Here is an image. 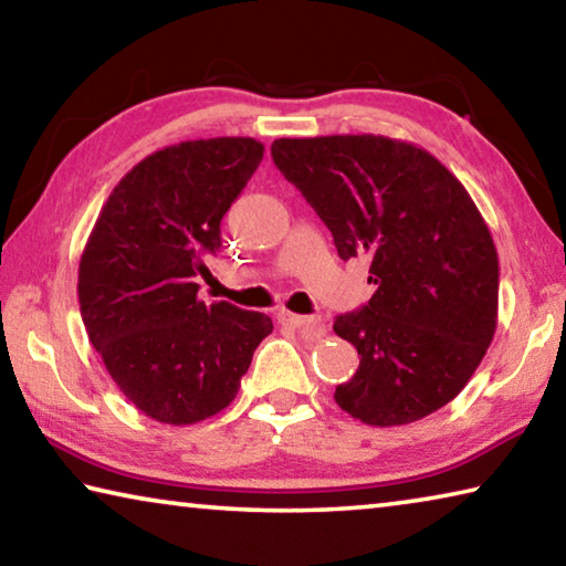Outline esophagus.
I'll use <instances>...</instances> for the list:
<instances>
[{"instance_id": "34e87169", "label": "esophagus", "mask_w": 566, "mask_h": 566, "mask_svg": "<svg viewBox=\"0 0 566 566\" xmlns=\"http://www.w3.org/2000/svg\"><path fill=\"white\" fill-rule=\"evenodd\" d=\"M280 322L286 324V327H292L302 334V339H310V342H319L327 329H324L322 319H314V317H302V314H292V312H282L280 314Z\"/></svg>"}]
</instances>
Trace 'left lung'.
<instances>
[{
  "label": "left lung",
  "mask_w": 566,
  "mask_h": 566,
  "mask_svg": "<svg viewBox=\"0 0 566 566\" xmlns=\"http://www.w3.org/2000/svg\"><path fill=\"white\" fill-rule=\"evenodd\" d=\"M272 157L342 260L367 256L377 284L367 306L334 322L359 354L337 405L371 427L442 409L484 359L500 310L494 239L462 181L427 149L381 134L284 137Z\"/></svg>",
  "instance_id": "obj_1"
}]
</instances>
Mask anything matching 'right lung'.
I'll return each instance as SVG.
<instances>
[{"label": "right lung", "instance_id": "1", "mask_svg": "<svg viewBox=\"0 0 566 566\" xmlns=\"http://www.w3.org/2000/svg\"><path fill=\"white\" fill-rule=\"evenodd\" d=\"M262 157L252 137L159 149L112 189L84 244V329L122 395L161 424H197L232 405L274 329L262 312L197 296L222 217Z\"/></svg>", "mask_w": 566, "mask_h": 566}]
</instances>
